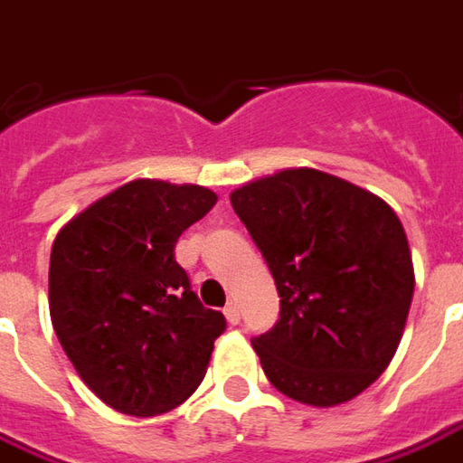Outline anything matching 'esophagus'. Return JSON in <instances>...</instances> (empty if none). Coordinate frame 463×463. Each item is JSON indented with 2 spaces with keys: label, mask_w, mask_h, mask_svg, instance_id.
I'll list each match as a JSON object with an SVG mask.
<instances>
[{
  "label": "esophagus",
  "mask_w": 463,
  "mask_h": 463,
  "mask_svg": "<svg viewBox=\"0 0 463 463\" xmlns=\"http://www.w3.org/2000/svg\"><path fill=\"white\" fill-rule=\"evenodd\" d=\"M224 315L226 320H229V325H239V320H241V312H239L237 302H226Z\"/></svg>",
  "instance_id": "1"
}]
</instances>
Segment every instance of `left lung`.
Instances as JSON below:
<instances>
[{
    "label": "left lung",
    "mask_w": 463,
    "mask_h": 463,
    "mask_svg": "<svg viewBox=\"0 0 463 463\" xmlns=\"http://www.w3.org/2000/svg\"><path fill=\"white\" fill-rule=\"evenodd\" d=\"M279 292V320L251 345L269 383L337 406L388 368L413 298V262L383 199L315 168H289L232 194Z\"/></svg>",
    "instance_id": "8db88e82"
}]
</instances>
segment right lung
I'll use <instances>...</instances> for the list:
<instances>
[{
    "instance_id": "obj_1",
    "label": "right lung",
    "mask_w": 463,
    "mask_h": 463,
    "mask_svg": "<svg viewBox=\"0 0 463 463\" xmlns=\"http://www.w3.org/2000/svg\"><path fill=\"white\" fill-rule=\"evenodd\" d=\"M216 203L203 186L130 181L57 234L50 315L98 398L128 416L181 406L199 388L224 315L201 305L176 241Z\"/></svg>"
}]
</instances>
